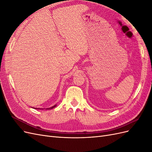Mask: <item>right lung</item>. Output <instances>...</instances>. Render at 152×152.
<instances>
[{
	"label": "right lung",
	"mask_w": 152,
	"mask_h": 152,
	"mask_svg": "<svg viewBox=\"0 0 152 152\" xmlns=\"http://www.w3.org/2000/svg\"><path fill=\"white\" fill-rule=\"evenodd\" d=\"M55 107H56V105H54V106H53V107H50V108H46V110H50V109H52V108H54ZM37 109V108H36ZM38 109V108H37ZM42 110H43V108H42Z\"/></svg>",
	"instance_id": "obj_1"
}]
</instances>
